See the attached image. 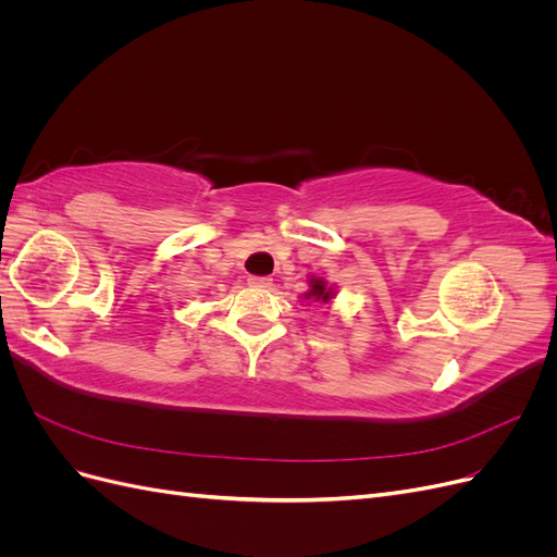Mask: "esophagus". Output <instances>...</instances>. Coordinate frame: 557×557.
Here are the masks:
<instances>
[{
    "mask_svg": "<svg viewBox=\"0 0 557 557\" xmlns=\"http://www.w3.org/2000/svg\"><path fill=\"white\" fill-rule=\"evenodd\" d=\"M248 283L252 285V288H269V285H272V278H269V276H250Z\"/></svg>",
    "mask_w": 557,
    "mask_h": 557,
    "instance_id": "1",
    "label": "esophagus"
}]
</instances>
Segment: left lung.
I'll list each match as a JSON object with an SVG mask.
<instances>
[{"instance_id":"1","label":"left lung","mask_w":557,"mask_h":557,"mask_svg":"<svg viewBox=\"0 0 557 557\" xmlns=\"http://www.w3.org/2000/svg\"><path fill=\"white\" fill-rule=\"evenodd\" d=\"M309 290L301 295L307 301H323V305H327L330 299L336 297V288L334 285H327L325 278H320L315 274H309Z\"/></svg>"}]
</instances>
